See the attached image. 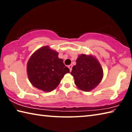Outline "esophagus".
Returning a JSON list of instances; mask_svg holds the SVG:
<instances>
[{
	"label": "esophagus",
	"mask_w": 132,
	"mask_h": 132,
	"mask_svg": "<svg viewBox=\"0 0 132 132\" xmlns=\"http://www.w3.org/2000/svg\"><path fill=\"white\" fill-rule=\"evenodd\" d=\"M69 69H70V71H71V70H72V64H70V65L68 66Z\"/></svg>",
	"instance_id": "1"
}]
</instances>
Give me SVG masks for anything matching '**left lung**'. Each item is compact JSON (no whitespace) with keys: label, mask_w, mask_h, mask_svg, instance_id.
Wrapping results in <instances>:
<instances>
[{"label":"left lung","mask_w":132,"mask_h":132,"mask_svg":"<svg viewBox=\"0 0 132 132\" xmlns=\"http://www.w3.org/2000/svg\"><path fill=\"white\" fill-rule=\"evenodd\" d=\"M70 74L81 90L89 91L97 87L103 77V70L97 59L91 55L81 54L76 60Z\"/></svg>","instance_id":"obj_1"}]
</instances>
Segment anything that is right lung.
Here are the masks:
<instances>
[{
    "instance_id": "add662e5",
    "label": "right lung",
    "mask_w": 132,
    "mask_h": 132,
    "mask_svg": "<svg viewBox=\"0 0 132 132\" xmlns=\"http://www.w3.org/2000/svg\"><path fill=\"white\" fill-rule=\"evenodd\" d=\"M70 73L58 53L48 46L39 48L33 53L27 63L29 80L35 87L45 92L56 88L64 75Z\"/></svg>"
}]
</instances>
